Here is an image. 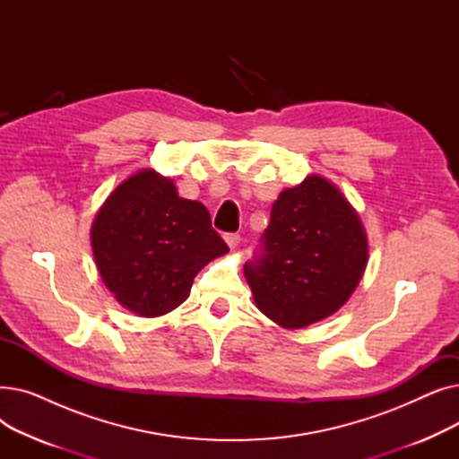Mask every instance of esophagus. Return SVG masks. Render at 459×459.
Here are the masks:
<instances>
[{
	"label": "esophagus",
	"instance_id": "esophagus-1",
	"mask_svg": "<svg viewBox=\"0 0 459 459\" xmlns=\"http://www.w3.org/2000/svg\"><path fill=\"white\" fill-rule=\"evenodd\" d=\"M225 242L229 244L230 249H236L239 246V242H242V238H239L238 234H227L225 236Z\"/></svg>",
	"mask_w": 459,
	"mask_h": 459
}]
</instances>
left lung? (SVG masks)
Wrapping results in <instances>:
<instances>
[{
    "label": "left lung",
    "mask_w": 459,
    "mask_h": 459,
    "mask_svg": "<svg viewBox=\"0 0 459 459\" xmlns=\"http://www.w3.org/2000/svg\"><path fill=\"white\" fill-rule=\"evenodd\" d=\"M368 238L344 193L322 175L281 191L262 234V255L244 273L262 315L303 329L334 315L355 292Z\"/></svg>",
    "instance_id": "1"
}]
</instances>
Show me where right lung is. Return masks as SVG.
<instances>
[{"mask_svg":"<svg viewBox=\"0 0 459 459\" xmlns=\"http://www.w3.org/2000/svg\"><path fill=\"white\" fill-rule=\"evenodd\" d=\"M91 246L108 290L141 318L175 310L206 264L229 253L206 206L180 197L175 182L151 167L109 193L92 221Z\"/></svg>","mask_w":459,"mask_h":459,"instance_id":"obj_1","label":"right lung"}]
</instances>
